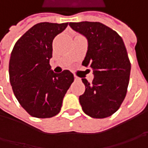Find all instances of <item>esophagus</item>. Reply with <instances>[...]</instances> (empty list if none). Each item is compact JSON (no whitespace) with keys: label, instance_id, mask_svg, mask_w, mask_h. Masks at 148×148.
Instances as JSON below:
<instances>
[{"label":"esophagus","instance_id":"obj_1","mask_svg":"<svg viewBox=\"0 0 148 148\" xmlns=\"http://www.w3.org/2000/svg\"><path fill=\"white\" fill-rule=\"evenodd\" d=\"M74 78H75V81H80V80H81V79L78 77H77V76H74Z\"/></svg>","mask_w":148,"mask_h":148}]
</instances>
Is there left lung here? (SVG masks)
I'll return each instance as SVG.
<instances>
[{
    "label": "left lung",
    "mask_w": 148,
    "mask_h": 148,
    "mask_svg": "<svg viewBox=\"0 0 148 148\" xmlns=\"http://www.w3.org/2000/svg\"><path fill=\"white\" fill-rule=\"evenodd\" d=\"M75 31L87 38L88 50L82 65L90 66L94 80L86 86L79 101L82 110L94 119L111 116L126 96L131 64L122 38L117 32L99 22L69 23Z\"/></svg>",
    "instance_id": "1"
}]
</instances>
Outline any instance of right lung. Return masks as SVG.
<instances>
[{"instance_id":"add662e5","label":"right lung","mask_w":148,"mask_h":148,"mask_svg":"<svg viewBox=\"0 0 148 148\" xmlns=\"http://www.w3.org/2000/svg\"><path fill=\"white\" fill-rule=\"evenodd\" d=\"M67 25L38 23L18 39L11 52L10 85L20 105L33 117L45 119L57 115L74 81L70 71L54 73L49 64L53 57V40Z\"/></svg>"}]
</instances>
